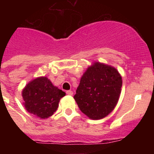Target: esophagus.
Masks as SVG:
<instances>
[{
	"mask_svg": "<svg viewBox=\"0 0 154 154\" xmlns=\"http://www.w3.org/2000/svg\"><path fill=\"white\" fill-rule=\"evenodd\" d=\"M66 94H68V95H73V91H71V90H68V91H66Z\"/></svg>",
	"mask_w": 154,
	"mask_h": 154,
	"instance_id": "esophagus-1",
	"label": "esophagus"
}]
</instances>
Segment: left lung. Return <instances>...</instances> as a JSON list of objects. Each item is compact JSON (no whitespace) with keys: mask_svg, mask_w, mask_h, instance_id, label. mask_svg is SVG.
Segmentation results:
<instances>
[{"mask_svg":"<svg viewBox=\"0 0 154 154\" xmlns=\"http://www.w3.org/2000/svg\"><path fill=\"white\" fill-rule=\"evenodd\" d=\"M122 86V77L116 68L95 63L83 74L74 98L82 112L98 120L114 109Z\"/></svg>","mask_w":154,"mask_h":154,"instance_id":"obj_1","label":"left lung"}]
</instances>
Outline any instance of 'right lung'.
Wrapping results in <instances>:
<instances>
[{"instance_id":"obj_1","label":"right lung","mask_w":154,"mask_h":154,"mask_svg":"<svg viewBox=\"0 0 154 154\" xmlns=\"http://www.w3.org/2000/svg\"><path fill=\"white\" fill-rule=\"evenodd\" d=\"M66 93L53 86L47 77H42L29 83L22 91L24 104L29 113L40 119L52 116Z\"/></svg>"}]
</instances>
